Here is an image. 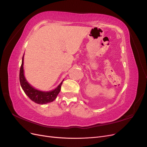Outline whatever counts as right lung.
I'll return each mask as SVG.
<instances>
[{
    "label": "right lung",
    "mask_w": 147,
    "mask_h": 147,
    "mask_svg": "<svg viewBox=\"0 0 147 147\" xmlns=\"http://www.w3.org/2000/svg\"><path fill=\"white\" fill-rule=\"evenodd\" d=\"M23 61L24 56L23 57V59H22V64L20 67V82L22 89H23V91L26 93V94L29 97V98L30 100H32V101L35 102V103L38 104H45L53 102L56 98L57 96L59 93L63 82L59 84V85L55 90L51 91L45 92L36 90V89H35L31 86L30 84H29V83L27 82L24 77L23 70Z\"/></svg>",
    "instance_id": "add662e5"
}]
</instances>
